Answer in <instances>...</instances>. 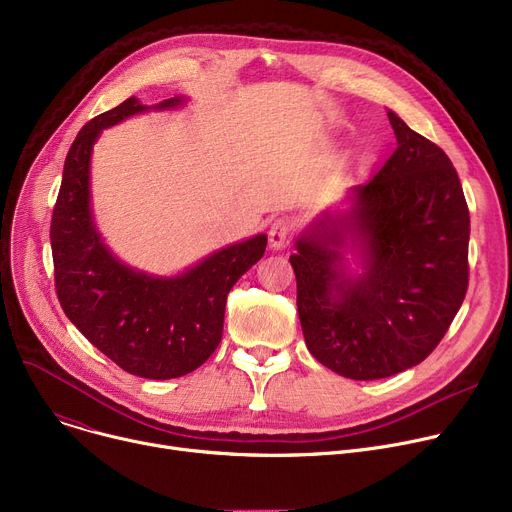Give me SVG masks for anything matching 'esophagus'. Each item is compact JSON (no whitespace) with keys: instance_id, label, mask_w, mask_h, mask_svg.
Masks as SVG:
<instances>
[{"instance_id":"obj_1","label":"esophagus","mask_w":512,"mask_h":512,"mask_svg":"<svg viewBox=\"0 0 512 512\" xmlns=\"http://www.w3.org/2000/svg\"><path fill=\"white\" fill-rule=\"evenodd\" d=\"M292 222L288 218H278L269 226V247L274 251H282L290 243Z\"/></svg>"}]
</instances>
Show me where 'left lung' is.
Returning a JSON list of instances; mask_svg holds the SVG:
<instances>
[{
	"label": "left lung",
	"mask_w": 512,
	"mask_h": 512,
	"mask_svg": "<svg viewBox=\"0 0 512 512\" xmlns=\"http://www.w3.org/2000/svg\"><path fill=\"white\" fill-rule=\"evenodd\" d=\"M387 117L397 150L348 191L346 210L306 226L290 255L306 348L354 381L428 358L469 278V210L453 162L393 111Z\"/></svg>",
	"instance_id": "1"
}]
</instances>
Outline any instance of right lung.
Masks as SVG:
<instances>
[{
    "mask_svg": "<svg viewBox=\"0 0 512 512\" xmlns=\"http://www.w3.org/2000/svg\"><path fill=\"white\" fill-rule=\"evenodd\" d=\"M185 102V96H173L148 107L131 96L88 121L67 152L51 220L63 313L117 366L152 381L183 377L214 354L222 342L226 296L267 247V234H255L177 276H152L117 259L102 241L90 201L92 148L102 129Z\"/></svg>",
    "mask_w": 512,
    "mask_h": 512,
    "instance_id": "obj_1",
    "label": "right lung"
}]
</instances>
